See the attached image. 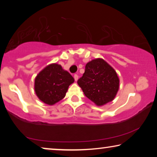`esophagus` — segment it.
Here are the masks:
<instances>
[{"instance_id": "esophagus-1", "label": "esophagus", "mask_w": 157, "mask_h": 157, "mask_svg": "<svg viewBox=\"0 0 157 157\" xmlns=\"http://www.w3.org/2000/svg\"><path fill=\"white\" fill-rule=\"evenodd\" d=\"M74 78L75 79V81H78V76L77 74H75Z\"/></svg>"}]
</instances>
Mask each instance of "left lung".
I'll return each instance as SVG.
<instances>
[{"instance_id": "left-lung-1", "label": "left lung", "mask_w": 157, "mask_h": 157, "mask_svg": "<svg viewBox=\"0 0 157 157\" xmlns=\"http://www.w3.org/2000/svg\"><path fill=\"white\" fill-rule=\"evenodd\" d=\"M77 83L85 96L98 106L112 101L119 89L116 71L100 58L88 62L84 74Z\"/></svg>"}]
</instances>
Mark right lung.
<instances>
[{
    "mask_svg": "<svg viewBox=\"0 0 157 157\" xmlns=\"http://www.w3.org/2000/svg\"><path fill=\"white\" fill-rule=\"evenodd\" d=\"M74 78L58 63H51L38 73L34 81L38 98L45 104L54 105L65 97Z\"/></svg>",
    "mask_w": 157,
    "mask_h": 157,
    "instance_id": "right-lung-1",
    "label": "right lung"
}]
</instances>
